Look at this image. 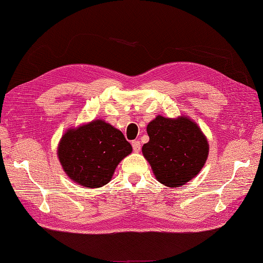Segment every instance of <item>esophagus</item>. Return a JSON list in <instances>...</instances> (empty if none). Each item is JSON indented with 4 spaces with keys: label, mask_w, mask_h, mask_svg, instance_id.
Masks as SVG:
<instances>
[{
    "label": "esophagus",
    "mask_w": 263,
    "mask_h": 263,
    "mask_svg": "<svg viewBox=\"0 0 263 263\" xmlns=\"http://www.w3.org/2000/svg\"><path fill=\"white\" fill-rule=\"evenodd\" d=\"M132 146H133V149L135 152L141 151V142H139V141H133L132 142Z\"/></svg>",
    "instance_id": "esophagus-1"
}]
</instances>
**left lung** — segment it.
<instances>
[{
  "instance_id": "obj_1",
  "label": "left lung",
  "mask_w": 263,
  "mask_h": 263,
  "mask_svg": "<svg viewBox=\"0 0 263 263\" xmlns=\"http://www.w3.org/2000/svg\"><path fill=\"white\" fill-rule=\"evenodd\" d=\"M146 129L149 141L142 151L160 183L178 187L200 173L209 145L195 122L183 117L169 119L158 116Z\"/></svg>"
}]
</instances>
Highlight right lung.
<instances>
[{
    "label": "right lung",
    "instance_id": "add662e5",
    "mask_svg": "<svg viewBox=\"0 0 263 263\" xmlns=\"http://www.w3.org/2000/svg\"><path fill=\"white\" fill-rule=\"evenodd\" d=\"M132 151L120 130L94 120L64 134L58 157L72 180L87 189H98L109 183L118 163Z\"/></svg>",
    "mask_w": 263,
    "mask_h": 263
}]
</instances>
